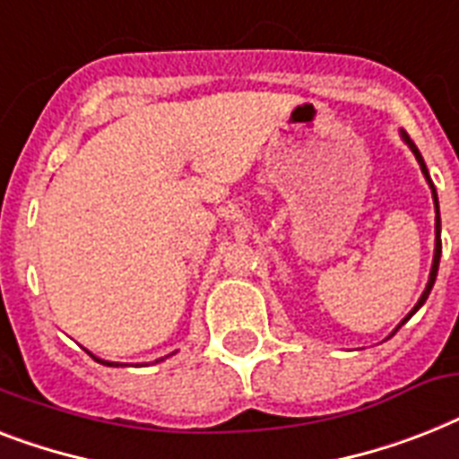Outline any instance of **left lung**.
Masks as SVG:
<instances>
[{
	"instance_id": "1",
	"label": "left lung",
	"mask_w": 459,
	"mask_h": 459,
	"mask_svg": "<svg viewBox=\"0 0 459 459\" xmlns=\"http://www.w3.org/2000/svg\"><path fill=\"white\" fill-rule=\"evenodd\" d=\"M401 136H403L405 143L411 145V151L415 152V160H417V162H420V167H422L424 178H427V184H429V188H431V197H434V207H436V247H434V264H431L429 282H427V288H424L422 297H420V301H417V304H415V308H412L411 314L405 316V318L401 320V323H398V327L405 325V323H408V320H411L412 316L417 314V311H420V307H422L424 301H427V297H429L431 288H434V282H436V273H438V262H441V217H438V195H436V188H434V184H431V178H429V169H427V165H424V160H422V155H420V151H417V145L412 143L411 136H408V134H405V132H401ZM398 327L391 334H396ZM391 334H389V337H391Z\"/></svg>"
}]
</instances>
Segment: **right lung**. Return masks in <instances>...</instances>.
Masks as SVG:
<instances>
[{"mask_svg": "<svg viewBox=\"0 0 459 459\" xmlns=\"http://www.w3.org/2000/svg\"><path fill=\"white\" fill-rule=\"evenodd\" d=\"M94 359H96V356H94ZM96 360H99V363H103V365H110V368H117V365H120V363H110V360H100V359H96Z\"/></svg>", "mask_w": 459, "mask_h": 459, "instance_id": "add662e5", "label": "right lung"}]
</instances>
